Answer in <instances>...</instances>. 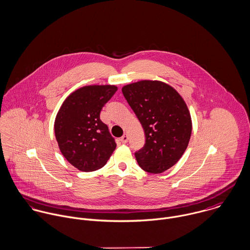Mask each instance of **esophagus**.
<instances>
[{"instance_id":"34e87169","label":"esophagus","mask_w":250,"mask_h":250,"mask_svg":"<svg viewBox=\"0 0 250 250\" xmlns=\"http://www.w3.org/2000/svg\"><path fill=\"white\" fill-rule=\"evenodd\" d=\"M120 141H121V143H122V144H126V143L128 142V136H127L126 134H124V135L121 137Z\"/></svg>"}]
</instances>
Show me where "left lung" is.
<instances>
[{
    "label": "left lung",
    "instance_id": "8db88e82",
    "mask_svg": "<svg viewBox=\"0 0 250 250\" xmlns=\"http://www.w3.org/2000/svg\"><path fill=\"white\" fill-rule=\"evenodd\" d=\"M122 93L146 135L144 147L135 153L139 166L147 172L161 173L175 165L192 132L191 115L182 97L158 81L125 85Z\"/></svg>",
    "mask_w": 250,
    "mask_h": 250
}]
</instances>
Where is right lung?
<instances>
[{"mask_svg":"<svg viewBox=\"0 0 250 250\" xmlns=\"http://www.w3.org/2000/svg\"><path fill=\"white\" fill-rule=\"evenodd\" d=\"M117 91L115 85H88L62 104L54 122L56 141L63 156L83 171L104 166L116 144L100 119L103 106Z\"/></svg>","mask_w":250,"mask_h":250,"instance_id":"obj_1","label":"right lung"}]
</instances>
